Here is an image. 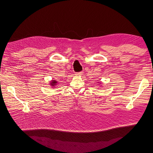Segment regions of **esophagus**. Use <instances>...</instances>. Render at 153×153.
<instances>
[{"label":"esophagus","mask_w":153,"mask_h":153,"mask_svg":"<svg viewBox=\"0 0 153 153\" xmlns=\"http://www.w3.org/2000/svg\"><path fill=\"white\" fill-rule=\"evenodd\" d=\"M76 76H82V75H83V72L82 71H81V72H78V73H76Z\"/></svg>","instance_id":"34e87169"}]
</instances>
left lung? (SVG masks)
Returning <instances> with one entry per match:
<instances>
[{
  "label": "left lung",
  "mask_w": 153,
  "mask_h": 153,
  "mask_svg": "<svg viewBox=\"0 0 153 153\" xmlns=\"http://www.w3.org/2000/svg\"><path fill=\"white\" fill-rule=\"evenodd\" d=\"M97 84H98L99 85H100V86H102V82H97Z\"/></svg>",
  "instance_id": "obj_1"
}]
</instances>
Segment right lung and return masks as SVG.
I'll use <instances>...</instances> for the list:
<instances>
[{"instance_id":"1","label":"right lung","mask_w":153,"mask_h":153,"mask_svg":"<svg viewBox=\"0 0 153 153\" xmlns=\"http://www.w3.org/2000/svg\"><path fill=\"white\" fill-rule=\"evenodd\" d=\"M58 83V81L56 80V79H54V80H51V82H49V84L52 87H55L56 86Z\"/></svg>"}]
</instances>
